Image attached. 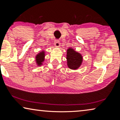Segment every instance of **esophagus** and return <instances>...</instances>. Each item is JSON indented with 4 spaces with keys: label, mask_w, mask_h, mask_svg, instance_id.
<instances>
[{
    "label": "esophagus",
    "mask_w": 120,
    "mask_h": 120,
    "mask_svg": "<svg viewBox=\"0 0 120 120\" xmlns=\"http://www.w3.org/2000/svg\"><path fill=\"white\" fill-rule=\"evenodd\" d=\"M60 42L58 40H56L54 42V45H55V46L56 47H59L60 46Z\"/></svg>",
    "instance_id": "obj_1"
}]
</instances>
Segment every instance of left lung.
<instances>
[{"instance_id":"8db88e82","label":"left lung","mask_w":120,"mask_h":120,"mask_svg":"<svg viewBox=\"0 0 120 120\" xmlns=\"http://www.w3.org/2000/svg\"><path fill=\"white\" fill-rule=\"evenodd\" d=\"M67 65L71 69H77L81 65L82 56L73 49L69 48L67 52Z\"/></svg>"}]
</instances>
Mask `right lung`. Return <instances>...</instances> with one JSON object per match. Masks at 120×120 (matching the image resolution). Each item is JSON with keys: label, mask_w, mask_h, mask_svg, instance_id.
Segmentation results:
<instances>
[{"label": "right lung", "mask_w": 120, "mask_h": 120, "mask_svg": "<svg viewBox=\"0 0 120 120\" xmlns=\"http://www.w3.org/2000/svg\"><path fill=\"white\" fill-rule=\"evenodd\" d=\"M44 57H45V52L43 51L38 54L37 56L35 57L36 63H37L38 65H41L42 64V62L44 61Z\"/></svg>", "instance_id": "1"}]
</instances>
